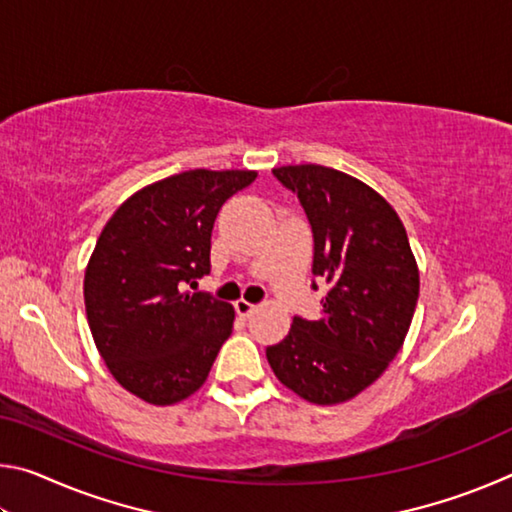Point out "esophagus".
<instances>
[{"label":"esophagus","instance_id":"esophagus-1","mask_svg":"<svg viewBox=\"0 0 512 512\" xmlns=\"http://www.w3.org/2000/svg\"><path fill=\"white\" fill-rule=\"evenodd\" d=\"M235 309H237V314H239V316L248 318V316L253 314V311L257 309V305H253V302H248V300L241 298V300H237V302H235Z\"/></svg>","mask_w":512,"mask_h":512}]
</instances>
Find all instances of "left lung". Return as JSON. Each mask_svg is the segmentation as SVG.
Masks as SVG:
<instances>
[{
	"mask_svg": "<svg viewBox=\"0 0 512 512\" xmlns=\"http://www.w3.org/2000/svg\"><path fill=\"white\" fill-rule=\"evenodd\" d=\"M273 176L300 198L314 235L311 273L327 296L316 320L293 316L266 359L307 402L352 400L388 368L411 327L420 275L409 237L393 207L348 173L296 164Z\"/></svg>",
	"mask_w": 512,
	"mask_h": 512,
	"instance_id": "1",
	"label": "left lung"
}]
</instances>
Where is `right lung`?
<instances>
[{
	"label": "right lung",
	"instance_id": "obj_1",
	"mask_svg": "<svg viewBox=\"0 0 512 512\" xmlns=\"http://www.w3.org/2000/svg\"><path fill=\"white\" fill-rule=\"evenodd\" d=\"M255 171L194 169L140 189L112 214L85 271V311L97 350L144 402L185 400L210 375L235 309L189 293L210 273L216 214Z\"/></svg>",
	"mask_w": 512,
	"mask_h": 512
}]
</instances>
